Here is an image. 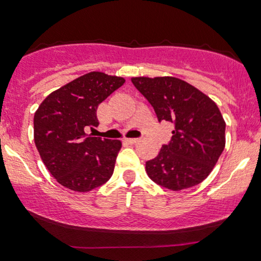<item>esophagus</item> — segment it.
<instances>
[{
	"label": "esophagus",
	"instance_id": "34e87169",
	"mask_svg": "<svg viewBox=\"0 0 261 261\" xmlns=\"http://www.w3.org/2000/svg\"><path fill=\"white\" fill-rule=\"evenodd\" d=\"M125 141L128 143H136V142H139L140 139H125Z\"/></svg>",
	"mask_w": 261,
	"mask_h": 261
}]
</instances>
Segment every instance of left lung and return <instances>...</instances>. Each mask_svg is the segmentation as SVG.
I'll return each mask as SVG.
<instances>
[{
  "mask_svg": "<svg viewBox=\"0 0 261 261\" xmlns=\"http://www.w3.org/2000/svg\"><path fill=\"white\" fill-rule=\"evenodd\" d=\"M131 82L153 107L158 121L174 125L169 142L146 162L149 178L174 191L200 184L226 145V122L216 103L175 77H135Z\"/></svg>",
  "mask_w": 261,
  "mask_h": 261,
  "instance_id": "8db88e82",
  "label": "left lung"
}]
</instances>
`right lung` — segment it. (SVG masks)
Segmentation results:
<instances>
[{"label": "right lung", "mask_w": 261, "mask_h": 261, "mask_svg": "<svg viewBox=\"0 0 261 261\" xmlns=\"http://www.w3.org/2000/svg\"><path fill=\"white\" fill-rule=\"evenodd\" d=\"M121 77L89 72L53 92L34 115V141L54 178L65 188L86 193L113 175L119 140L93 137L98 106L124 85Z\"/></svg>", "instance_id": "obj_1"}]
</instances>
